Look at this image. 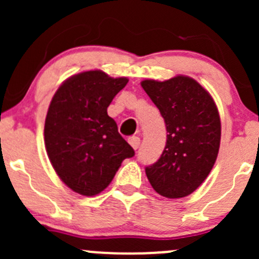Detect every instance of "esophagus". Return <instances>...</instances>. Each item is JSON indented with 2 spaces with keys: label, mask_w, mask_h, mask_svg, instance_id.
Returning <instances> with one entry per match:
<instances>
[{
  "label": "esophagus",
  "mask_w": 259,
  "mask_h": 259,
  "mask_svg": "<svg viewBox=\"0 0 259 259\" xmlns=\"http://www.w3.org/2000/svg\"><path fill=\"white\" fill-rule=\"evenodd\" d=\"M127 142H129V144L132 145L133 149H135V150H137V149L140 146V138L139 137L129 138V140H127Z\"/></svg>",
  "instance_id": "1"
}]
</instances>
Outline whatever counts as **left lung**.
Instances as JSON below:
<instances>
[{
	"mask_svg": "<svg viewBox=\"0 0 259 259\" xmlns=\"http://www.w3.org/2000/svg\"><path fill=\"white\" fill-rule=\"evenodd\" d=\"M142 86L160 111L168 133L160 158L145 168L146 177L163 197H187L215 163L221 144L218 109L210 94L192 77L144 80Z\"/></svg>",
	"mask_w": 259,
	"mask_h": 259,
	"instance_id": "obj_1",
	"label": "left lung"
}]
</instances>
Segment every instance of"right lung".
Instances as JSON below:
<instances>
[{"mask_svg":"<svg viewBox=\"0 0 259 259\" xmlns=\"http://www.w3.org/2000/svg\"><path fill=\"white\" fill-rule=\"evenodd\" d=\"M100 70L80 72L57 89L45 121V145L60 179L91 197L111 183L122 160L135 151L117 132L108 106L127 83Z\"/></svg>","mask_w":259,"mask_h":259,"instance_id":"obj_1","label":"right lung"}]
</instances>
